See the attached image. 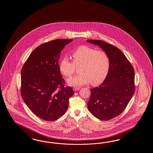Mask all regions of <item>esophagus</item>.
<instances>
[{"mask_svg":"<svg viewBox=\"0 0 153 153\" xmlns=\"http://www.w3.org/2000/svg\"><path fill=\"white\" fill-rule=\"evenodd\" d=\"M80 90V88H73V90L74 91H77L78 90Z\"/></svg>","mask_w":153,"mask_h":153,"instance_id":"34e87169","label":"esophagus"}]
</instances>
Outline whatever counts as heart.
<instances>
[{
  "mask_svg": "<svg viewBox=\"0 0 153 153\" xmlns=\"http://www.w3.org/2000/svg\"><path fill=\"white\" fill-rule=\"evenodd\" d=\"M73 62L64 57L59 63V71L65 77L71 76L75 72V66L79 67V75L69 78L67 84L74 87L88 84L93 85L103 81L109 68V59L102 50H96L88 46H81L72 52Z\"/></svg>",
  "mask_w": 153,
  "mask_h": 153,
  "instance_id": "1",
  "label": "heart"
}]
</instances>
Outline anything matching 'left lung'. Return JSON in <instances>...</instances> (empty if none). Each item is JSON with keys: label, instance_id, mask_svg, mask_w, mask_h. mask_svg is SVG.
Returning a JSON list of instances; mask_svg holds the SVG:
<instances>
[{"label": "left lung", "instance_id": "obj_1", "mask_svg": "<svg viewBox=\"0 0 153 153\" xmlns=\"http://www.w3.org/2000/svg\"><path fill=\"white\" fill-rule=\"evenodd\" d=\"M86 42L98 46L107 54L109 68L103 82L91 89L88 111L102 120L117 117L125 109L135 90L134 71L124 53L117 47L100 40Z\"/></svg>", "mask_w": 153, "mask_h": 153}]
</instances>
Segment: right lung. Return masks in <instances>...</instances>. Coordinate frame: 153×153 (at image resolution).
I'll list each match as a JSON object with an SVG mask.
<instances>
[{"instance_id": "add662e5", "label": "right lung", "mask_w": 153, "mask_h": 153, "mask_svg": "<svg viewBox=\"0 0 153 153\" xmlns=\"http://www.w3.org/2000/svg\"><path fill=\"white\" fill-rule=\"evenodd\" d=\"M73 39H56L34 49L21 70V94L29 109L38 117L54 121L68 108L69 99L74 94L59 67L61 51Z\"/></svg>"}]
</instances>
